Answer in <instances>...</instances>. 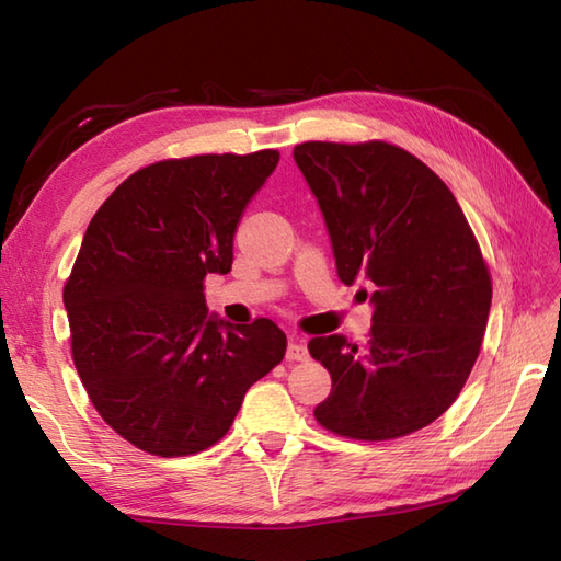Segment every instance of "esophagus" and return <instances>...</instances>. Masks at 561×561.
<instances>
[{
  "label": "esophagus",
  "mask_w": 561,
  "mask_h": 561,
  "mask_svg": "<svg viewBox=\"0 0 561 561\" xmlns=\"http://www.w3.org/2000/svg\"><path fill=\"white\" fill-rule=\"evenodd\" d=\"M287 359L289 362H306L308 359V347L304 344V340H291L289 342Z\"/></svg>",
  "instance_id": "esophagus-1"
}]
</instances>
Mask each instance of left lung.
I'll return each instance as SVG.
<instances>
[{
	"label": "left lung",
	"mask_w": 561,
	"mask_h": 561,
	"mask_svg": "<svg viewBox=\"0 0 561 561\" xmlns=\"http://www.w3.org/2000/svg\"><path fill=\"white\" fill-rule=\"evenodd\" d=\"M294 161L323 211L337 277L374 287L366 347L308 342L332 378L316 420L359 440L408 436L456 402L478 362L492 306L480 245L446 183L410 151L304 141Z\"/></svg>",
	"instance_id": "left-lung-1"
}]
</instances>
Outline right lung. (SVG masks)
Returning <instances> with one entry per match:
<instances>
[{
    "label": "right lung",
    "mask_w": 561,
    "mask_h": 561,
    "mask_svg": "<svg viewBox=\"0 0 561 561\" xmlns=\"http://www.w3.org/2000/svg\"><path fill=\"white\" fill-rule=\"evenodd\" d=\"M274 149L151 163L93 214L65 284L71 356L93 408L151 456L199 453L229 432L287 335L209 313L207 274L231 272L248 202Z\"/></svg>",
    "instance_id": "1"
}]
</instances>
